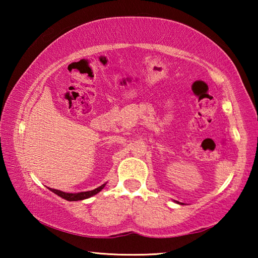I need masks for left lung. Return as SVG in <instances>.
I'll return each mask as SVG.
<instances>
[{
  "instance_id": "8db88e82",
  "label": "left lung",
  "mask_w": 258,
  "mask_h": 258,
  "mask_svg": "<svg viewBox=\"0 0 258 258\" xmlns=\"http://www.w3.org/2000/svg\"><path fill=\"white\" fill-rule=\"evenodd\" d=\"M176 203H177V204H181V203H178V202H176ZM182 205H183V204H182Z\"/></svg>"
}]
</instances>
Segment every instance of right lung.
<instances>
[{"label": "right lung", "mask_w": 258, "mask_h": 258, "mask_svg": "<svg viewBox=\"0 0 258 258\" xmlns=\"http://www.w3.org/2000/svg\"><path fill=\"white\" fill-rule=\"evenodd\" d=\"M106 184L107 183H104V184L100 185L99 187H97V189L91 190V191H85V192H78V194H67V192H63V191H60L56 189H52V187H49V189L53 192V194L58 195L61 198L68 200V202H77V200H84V199L92 197V196H94V195L99 194V192L103 189Z\"/></svg>", "instance_id": "right-lung-1"}]
</instances>
